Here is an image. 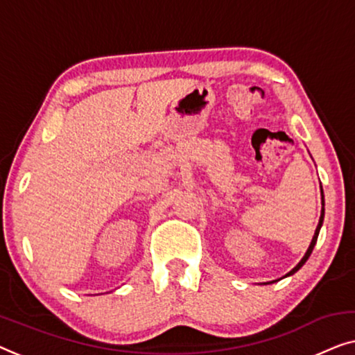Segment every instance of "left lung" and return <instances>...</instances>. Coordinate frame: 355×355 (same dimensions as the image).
<instances>
[{
    "instance_id": "left-lung-1",
    "label": "left lung",
    "mask_w": 355,
    "mask_h": 355,
    "mask_svg": "<svg viewBox=\"0 0 355 355\" xmlns=\"http://www.w3.org/2000/svg\"><path fill=\"white\" fill-rule=\"evenodd\" d=\"M323 193V192H322ZM322 205L323 207H325V203H323V195H322ZM323 207H322V213H320V220H318V224H317V229H315V234H314V237H312V241H311V245H309V248H307V251H306V254L302 256V259L300 261V263L296 264V267H293V269L288 272V274H286L285 277H288V275H293L295 274V272H297L301 269L302 266H304V263L307 259H309V256H311V253H312V250H314V246H315V243H317V237H318V232H320V227H322V224H323V216H325V209H323Z\"/></svg>"
}]
</instances>
